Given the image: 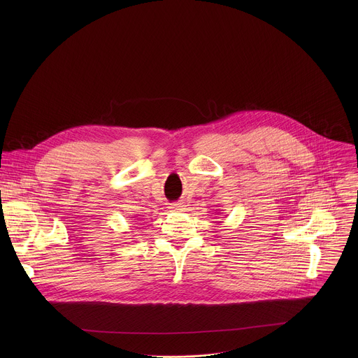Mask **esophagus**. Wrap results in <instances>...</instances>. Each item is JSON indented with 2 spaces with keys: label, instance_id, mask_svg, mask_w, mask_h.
Wrapping results in <instances>:
<instances>
[{
  "label": "esophagus",
  "instance_id": "esophagus-1",
  "mask_svg": "<svg viewBox=\"0 0 358 358\" xmlns=\"http://www.w3.org/2000/svg\"><path fill=\"white\" fill-rule=\"evenodd\" d=\"M183 209H185L183 203H176V204L171 205V210H173V212H182Z\"/></svg>",
  "mask_w": 358,
  "mask_h": 358
}]
</instances>
